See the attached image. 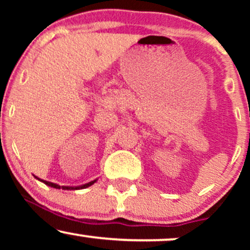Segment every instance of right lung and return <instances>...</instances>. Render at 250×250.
Returning <instances> with one entry per match:
<instances>
[{"mask_svg":"<svg viewBox=\"0 0 250 250\" xmlns=\"http://www.w3.org/2000/svg\"><path fill=\"white\" fill-rule=\"evenodd\" d=\"M34 176H35V175H34ZM35 179H37V180H39V181H41V182L44 183V185L49 186V187H51V188H56V189H63V190H77V189H84V188H88V187H90V186H93L94 183H95L96 181H97V179H96V180H94V181H90V182L85 183V185H82V186H77V187H70V186H59V185H56V183L49 182V181H44V180H41V179H39V177H37V176H35Z\"/></svg>","mask_w":250,"mask_h":250,"instance_id":"right-lung-1","label":"right lung"}]
</instances>
